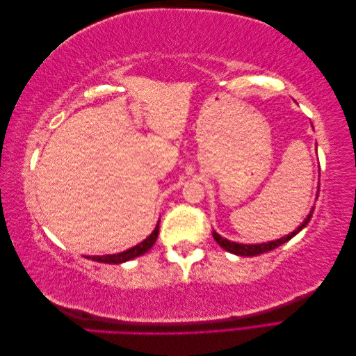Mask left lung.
<instances>
[{"label":"left lung","mask_w":356,"mask_h":356,"mask_svg":"<svg viewBox=\"0 0 356 356\" xmlns=\"http://www.w3.org/2000/svg\"><path fill=\"white\" fill-rule=\"evenodd\" d=\"M318 188H319V187H318ZM318 195H319V190H318ZM316 199H318V197H316ZM314 209H315V208H312L310 213L307 215V218H306L303 222H301V225H298V227H297L293 233H289V234L284 236V238H281V239H276V241L267 242V243H255V245L236 243V242H232V241H229V239L221 238V236H220L217 232H215V230L212 232V236H213V239L217 241V243L222 248V250H225L227 252H232V254H234V255H241V257H255V255H260V254L272 251V250H275V248L281 246V245H284L285 242H288L289 239H293L298 232H301V230H303V229L306 227L307 222H309L310 218H312V213H314Z\"/></svg>","instance_id":"8db88e82"}]
</instances>
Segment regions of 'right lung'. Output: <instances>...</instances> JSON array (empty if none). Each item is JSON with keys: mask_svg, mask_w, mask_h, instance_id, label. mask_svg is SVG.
I'll list each match as a JSON object with an SVG mask.
<instances>
[{"mask_svg": "<svg viewBox=\"0 0 356 356\" xmlns=\"http://www.w3.org/2000/svg\"><path fill=\"white\" fill-rule=\"evenodd\" d=\"M160 222V221H159ZM159 222L156 225V229L153 230V233L148 236L145 241H143L141 243H138L136 246L131 248V250L118 252V254H110V255H98V257H86V258H92L93 261L98 263H108V264H122L124 261L134 260L136 257L144 255L147 251L152 250V246L156 243V239L159 236Z\"/></svg>", "mask_w": 356, "mask_h": 356, "instance_id": "obj_1", "label": "right lung"}]
</instances>
